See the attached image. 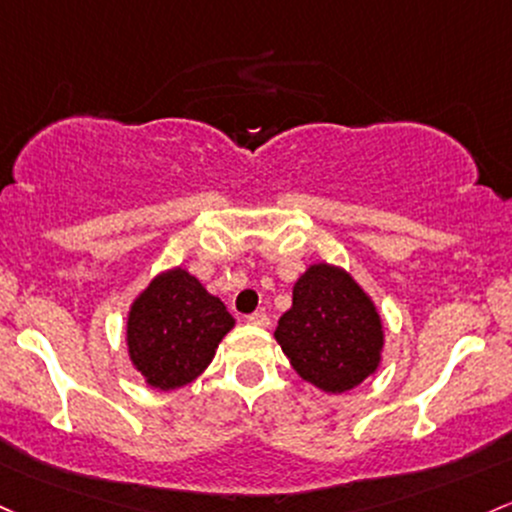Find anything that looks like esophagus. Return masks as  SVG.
Masks as SVG:
<instances>
[{"mask_svg":"<svg viewBox=\"0 0 512 512\" xmlns=\"http://www.w3.org/2000/svg\"><path fill=\"white\" fill-rule=\"evenodd\" d=\"M245 320H247V323H250V325H257V328H267V325H269V316H267L265 311L250 313V316H247Z\"/></svg>","mask_w":512,"mask_h":512,"instance_id":"1","label":"esophagus"}]
</instances>
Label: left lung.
Here are the masks:
<instances>
[{
  "label": "left lung",
  "mask_w": 512,
  "mask_h": 512,
  "mask_svg": "<svg viewBox=\"0 0 512 512\" xmlns=\"http://www.w3.org/2000/svg\"><path fill=\"white\" fill-rule=\"evenodd\" d=\"M291 367L318 389L342 393L379 364L381 320L347 272L313 265L294 286V303L274 333Z\"/></svg>",
  "instance_id": "left-lung-1"
}]
</instances>
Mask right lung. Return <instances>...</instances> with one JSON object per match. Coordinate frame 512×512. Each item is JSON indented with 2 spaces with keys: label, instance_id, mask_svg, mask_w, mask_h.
Returning <instances> with one entry per match:
<instances>
[{
  "label": "right lung",
  "instance_id": "obj_1",
  "mask_svg": "<svg viewBox=\"0 0 512 512\" xmlns=\"http://www.w3.org/2000/svg\"><path fill=\"white\" fill-rule=\"evenodd\" d=\"M233 316L199 279L170 269L150 282L128 316V352L155 389H179L204 372Z\"/></svg>",
  "mask_w": 512,
  "mask_h": 512
}]
</instances>
